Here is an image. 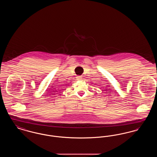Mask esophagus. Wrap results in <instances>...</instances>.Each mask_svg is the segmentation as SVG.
<instances>
[{
    "mask_svg": "<svg viewBox=\"0 0 157 157\" xmlns=\"http://www.w3.org/2000/svg\"><path fill=\"white\" fill-rule=\"evenodd\" d=\"M82 77L81 76H78L77 77H76V79H78V80H81L82 79Z\"/></svg>",
    "mask_w": 157,
    "mask_h": 157,
    "instance_id": "obj_1",
    "label": "esophagus"
}]
</instances>
